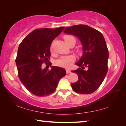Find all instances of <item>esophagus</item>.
<instances>
[{
  "label": "esophagus",
  "instance_id": "obj_1",
  "mask_svg": "<svg viewBox=\"0 0 126 126\" xmlns=\"http://www.w3.org/2000/svg\"><path fill=\"white\" fill-rule=\"evenodd\" d=\"M66 74H69V73H71V71H70V70H69V69H66Z\"/></svg>",
  "mask_w": 126,
  "mask_h": 126
}]
</instances>
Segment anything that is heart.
Listing matches in <instances>:
<instances>
[{"label":"heart","instance_id":"b5f03b06","mask_svg":"<svg viewBox=\"0 0 126 126\" xmlns=\"http://www.w3.org/2000/svg\"><path fill=\"white\" fill-rule=\"evenodd\" d=\"M64 39L66 44L68 45H69L71 44H75L76 43L75 39L72 36L66 35L64 37ZM74 59V57L72 55L63 56V57L59 58L58 60H56L55 61V64L56 65L61 66V67L69 68L71 65Z\"/></svg>","mask_w":126,"mask_h":126}]
</instances>
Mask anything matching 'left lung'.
Instances as JSON below:
<instances>
[{
  "label": "left lung",
  "mask_w": 126,
  "mask_h": 126,
  "mask_svg": "<svg viewBox=\"0 0 126 126\" xmlns=\"http://www.w3.org/2000/svg\"><path fill=\"white\" fill-rule=\"evenodd\" d=\"M64 32L76 36L83 51L76 63L80 68L72 71L78 75L79 79L71 84V87L77 93H93L100 86L108 71L109 53L103 34L89 26L81 24L66 27Z\"/></svg>",
  "instance_id": "left-lung-1"
}]
</instances>
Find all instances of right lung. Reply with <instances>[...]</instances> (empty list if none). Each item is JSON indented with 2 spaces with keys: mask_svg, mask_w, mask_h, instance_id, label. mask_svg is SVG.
<instances>
[{
  "mask_svg": "<svg viewBox=\"0 0 126 126\" xmlns=\"http://www.w3.org/2000/svg\"><path fill=\"white\" fill-rule=\"evenodd\" d=\"M64 28L36 29L29 33L18 47L16 59L18 77L34 95L46 96L53 93L59 81L65 76L64 69L52 66L47 70L42 65L43 63H48L51 43Z\"/></svg>",
  "mask_w": 126,
  "mask_h": 126,
  "instance_id": "1",
  "label": "right lung"
}]
</instances>
